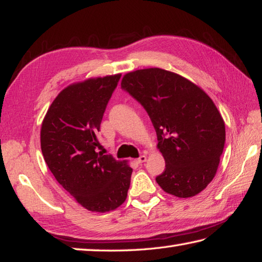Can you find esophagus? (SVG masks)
Here are the masks:
<instances>
[{"mask_svg": "<svg viewBox=\"0 0 262 262\" xmlns=\"http://www.w3.org/2000/svg\"><path fill=\"white\" fill-rule=\"evenodd\" d=\"M145 161H147V156H145V155H141V156L137 158V164H142V163H144Z\"/></svg>", "mask_w": 262, "mask_h": 262, "instance_id": "1", "label": "esophagus"}]
</instances>
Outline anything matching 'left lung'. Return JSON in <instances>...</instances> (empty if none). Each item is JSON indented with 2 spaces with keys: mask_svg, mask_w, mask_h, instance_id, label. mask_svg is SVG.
I'll list each match as a JSON object with an SVG mask.
<instances>
[{
  "mask_svg": "<svg viewBox=\"0 0 262 262\" xmlns=\"http://www.w3.org/2000/svg\"><path fill=\"white\" fill-rule=\"evenodd\" d=\"M147 111L165 170L156 177L164 192L194 196L214 179L225 143V125L210 97L178 74L159 68L128 73L121 81Z\"/></svg>",
  "mask_w": 262,
  "mask_h": 262,
  "instance_id": "obj_1",
  "label": "left lung"
}]
</instances>
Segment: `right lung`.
Masks as SVG:
<instances>
[{"label": "right lung", "mask_w": 262, "mask_h": 262, "mask_svg": "<svg viewBox=\"0 0 262 262\" xmlns=\"http://www.w3.org/2000/svg\"><path fill=\"white\" fill-rule=\"evenodd\" d=\"M121 75L90 78L62 90L42 121L43 159L62 187L96 212L114 210L127 198L133 168L97 152L100 123Z\"/></svg>", "instance_id": "add662e5"}]
</instances>
